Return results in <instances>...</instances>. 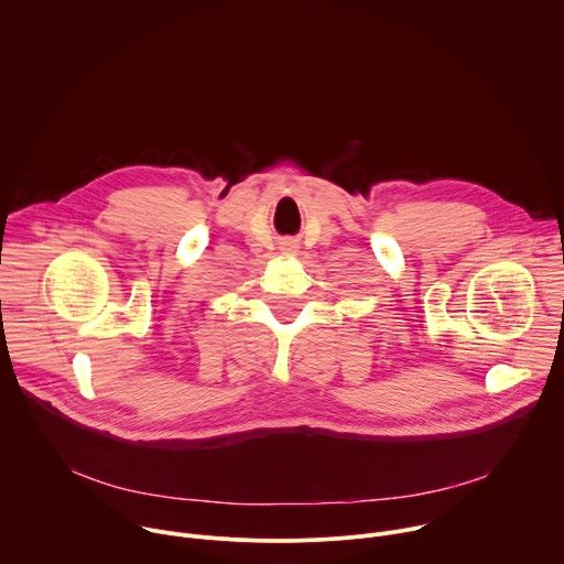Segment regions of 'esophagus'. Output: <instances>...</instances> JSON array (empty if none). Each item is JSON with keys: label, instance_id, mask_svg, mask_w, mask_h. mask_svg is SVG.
<instances>
[{"label": "esophagus", "instance_id": "34e87169", "mask_svg": "<svg viewBox=\"0 0 564 564\" xmlns=\"http://www.w3.org/2000/svg\"><path fill=\"white\" fill-rule=\"evenodd\" d=\"M283 252H285V254H294V252H296V246H294V243H285V246H283Z\"/></svg>", "mask_w": 564, "mask_h": 564}]
</instances>
